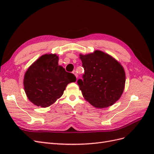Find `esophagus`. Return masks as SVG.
Here are the masks:
<instances>
[{
  "label": "esophagus",
  "instance_id": "34e87169",
  "mask_svg": "<svg viewBox=\"0 0 154 154\" xmlns=\"http://www.w3.org/2000/svg\"><path fill=\"white\" fill-rule=\"evenodd\" d=\"M73 74H74V75H75V76L76 77V78H78V74L76 73V72L75 71H73Z\"/></svg>",
  "mask_w": 154,
  "mask_h": 154
}]
</instances>
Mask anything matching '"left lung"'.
<instances>
[{"label": "left lung", "mask_w": 154, "mask_h": 154, "mask_svg": "<svg viewBox=\"0 0 154 154\" xmlns=\"http://www.w3.org/2000/svg\"><path fill=\"white\" fill-rule=\"evenodd\" d=\"M85 73L77 83L83 96L93 106L103 109L114 104L122 96L125 85L124 68L103 51L80 54Z\"/></svg>", "instance_id": "8db88e82"}]
</instances>
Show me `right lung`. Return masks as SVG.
<instances>
[{
    "instance_id": "right-lung-1",
    "label": "right lung",
    "mask_w": 154,
    "mask_h": 154,
    "mask_svg": "<svg viewBox=\"0 0 154 154\" xmlns=\"http://www.w3.org/2000/svg\"><path fill=\"white\" fill-rule=\"evenodd\" d=\"M58 56L45 54L27 69L24 78V91L34 105L45 108L59 99L69 83L76 78L58 65Z\"/></svg>"
}]
</instances>
